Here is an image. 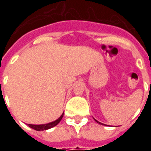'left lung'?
<instances>
[{"label": "left lung", "mask_w": 151, "mask_h": 151, "mask_svg": "<svg viewBox=\"0 0 151 151\" xmlns=\"http://www.w3.org/2000/svg\"><path fill=\"white\" fill-rule=\"evenodd\" d=\"M96 121H97V120H96ZM97 123H99V124H101V123H100V122H99V121H97Z\"/></svg>", "instance_id": "8db88e82"}]
</instances>
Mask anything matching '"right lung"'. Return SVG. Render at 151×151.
Wrapping results in <instances>:
<instances>
[{"label": "right lung", "mask_w": 151, "mask_h": 151, "mask_svg": "<svg viewBox=\"0 0 151 151\" xmlns=\"http://www.w3.org/2000/svg\"><path fill=\"white\" fill-rule=\"evenodd\" d=\"M63 116H64V113H63L62 115H61V116L57 119V120H55V121H53V122H51V123L45 124H28V126L31 127V129H33L37 130V131L49 129H51V128L56 126L57 124H59L60 121L61 119H62Z\"/></svg>", "instance_id": "right-lung-1"}]
</instances>
